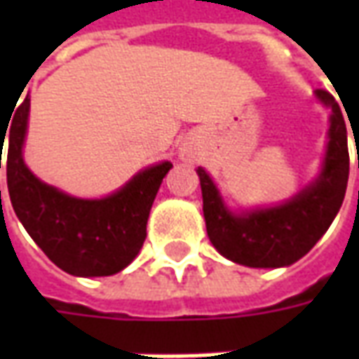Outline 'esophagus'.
<instances>
[{
	"label": "esophagus",
	"instance_id": "obj_1",
	"mask_svg": "<svg viewBox=\"0 0 359 359\" xmlns=\"http://www.w3.org/2000/svg\"><path fill=\"white\" fill-rule=\"evenodd\" d=\"M180 156H182V159H192V157H194V151H192L190 146H182V148H180Z\"/></svg>",
	"mask_w": 359,
	"mask_h": 359
}]
</instances>
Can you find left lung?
<instances>
[{"label":"left lung","instance_id":"left-lung-1","mask_svg":"<svg viewBox=\"0 0 359 359\" xmlns=\"http://www.w3.org/2000/svg\"><path fill=\"white\" fill-rule=\"evenodd\" d=\"M316 95L331 109L323 167L319 177L288 202L233 213L226 210L210 175L202 167L196 171L202 184L208 236L219 254L234 264L248 267L292 265L316 246L339 213L350 171L346 123L339 103L327 90H316Z\"/></svg>","mask_w":359,"mask_h":359}]
</instances>
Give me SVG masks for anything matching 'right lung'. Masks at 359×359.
I'll list each match as a JSON object with an SVG mask.
<instances>
[{"instance_id": "right-lung-1", "label": "right lung", "mask_w": 359, "mask_h": 359, "mask_svg": "<svg viewBox=\"0 0 359 359\" xmlns=\"http://www.w3.org/2000/svg\"><path fill=\"white\" fill-rule=\"evenodd\" d=\"M30 97L17 107L9 130H0V169L5 134L7 188L13 210L59 269L74 277H107L123 271L146 241L149 210L171 161L151 165L102 200H82L34 177L22 159ZM1 202V190H0Z\"/></svg>"}]
</instances>
